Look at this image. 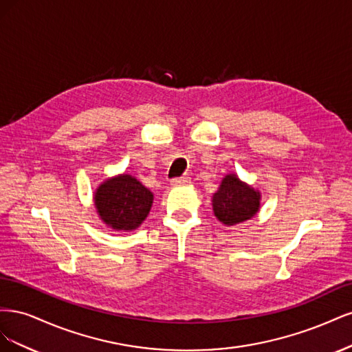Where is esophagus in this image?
I'll return each instance as SVG.
<instances>
[{
    "label": "esophagus",
    "mask_w": 352,
    "mask_h": 352,
    "mask_svg": "<svg viewBox=\"0 0 352 352\" xmlns=\"http://www.w3.org/2000/svg\"><path fill=\"white\" fill-rule=\"evenodd\" d=\"M188 184H190V177H188V176L176 177V179L172 180V182H170V185H172V186H185Z\"/></svg>",
    "instance_id": "obj_1"
}]
</instances>
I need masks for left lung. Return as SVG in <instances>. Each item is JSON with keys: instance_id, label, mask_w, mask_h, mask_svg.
Wrapping results in <instances>:
<instances>
[{"instance_id": "8db88e82", "label": "left lung", "mask_w": 352, "mask_h": 352, "mask_svg": "<svg viewBox=\"0 0 352 352\" xmlns=\"http://www.w3.org/2000/svg\"><path fill=\"white\" fill-rule=\"evenodd\" d=\"M211 206L220 223L235 226L257 216L261 207V192L241 180L238 175L229 173L212 195Z\"/></svg>"}]
</instances>
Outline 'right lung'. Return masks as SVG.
Masks as SVG:
<instances>
[{
	"label": "right lung",
	"mask_w": 352,
	"mask_h": 352,
	"mask_svg": "<svg viewBox=\"0 0 352 352\" xmlns=\"http://www.w3.org/2000/svg\"><path fill=\"white\" fill-rule=\"evenodd\" d=\"M154 194L132 175L105 179L94 192V206L104 225L113 230H135L150 214Z\"/></svg>",
	"instance_id": "right-lung-1"
}]
</instances>
